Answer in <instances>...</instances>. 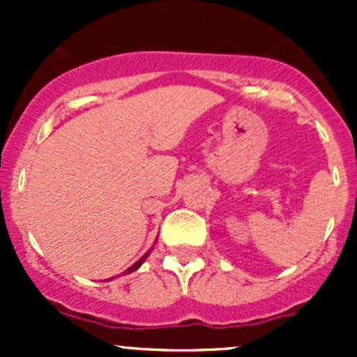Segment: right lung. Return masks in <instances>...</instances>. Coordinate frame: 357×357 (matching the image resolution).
<instances>
[{
  "mask_svg": "<svg viewBox=\"0 0 357 357\" xmlns=\"http://www.w3.org/2000/svg\"><path fill=\"white\" fill-rule=\"evenodd\" d=\"M150 252H152V250H149V252H146V254H145V255H143V257H142V259H139V261H136V262H135V264H132V266H131V268H128V269H126V271H124V273H122V275H129V273L136 271V269H138V268H139V266H142V264H143V262H145V261H146V257H149V255H150ZM109 280H114V276H112V278H109Z\"/></svg>",
  "mask_w": 357,
  "mask_h": 357,
  "instance_id": "add662e5",
  "label": "right lung"
}]
</instances>
